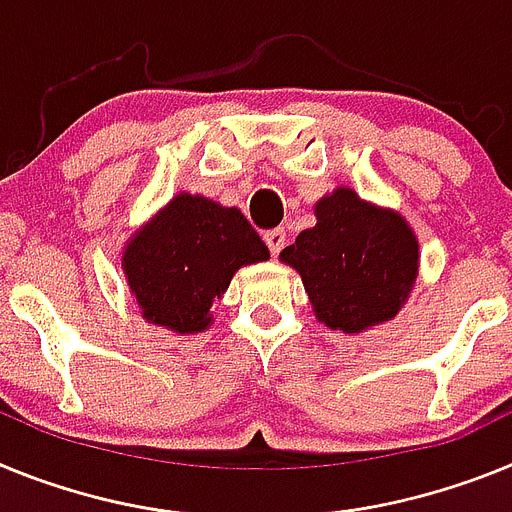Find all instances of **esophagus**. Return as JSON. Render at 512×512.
I'll use <instances>...</instances> for the list:
<instances>
[{
	"label": "esophagus",
	"instance_id": "34e87169",
	"mask_svg": "<svg viewBox=\"0 0 512 512\" xmlns=\"http://www.w3.org/2000/svg\"><path fill=\"white\" fill-rule=\"evenodd\" d=\"M265 244H268L270 255L278 257V255H281L283 247H286V231H283V229L265 231Z\"/></svg>",
	"mask_w": 512,
	"mask_h": 512
}]
</instances>
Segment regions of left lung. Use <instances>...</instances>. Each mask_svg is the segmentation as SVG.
Wrapping results in <instances>:
<instances>
[{
	"mask_svg": "<svg viewBox=\"0 0 512 512\" xmlns=\"http://www.w3.org/2000/svg\"><path fill=\"white\" fill-rule=\"evenodd\" d=\"M314 213L281 260L301 275L319 322L350 335L397 317L420 268L412 226L350 188L324 195Z\"/></svg>",
	"mask_w": 512,
	"mask_h": 512,
	"instance_id": "obj_1",
	"label": "left lung"
}]
</instances>
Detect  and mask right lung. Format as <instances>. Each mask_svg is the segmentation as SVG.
I'll use <instances>...</instances> for the list:
<instances>
[{
	"instance_id": "add662e5",
	"label": "right lung",
	"mask_w": 512,
	"mask_h": 512,
	"mask_svg": "<svg viewBox=\"0 0 512 512\" xmlns=\"http://www.w3.org/2000/svg\"><path fill=\"white\" fill-rule=\"evenodd\" d=\"M268 257L239 208L180 193L128 239L123 273L146 322L193 335L211 327L234 273Z\"/></svg>"
}]
</instances>
